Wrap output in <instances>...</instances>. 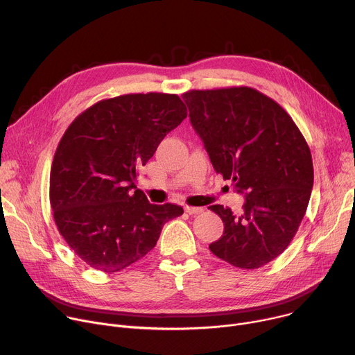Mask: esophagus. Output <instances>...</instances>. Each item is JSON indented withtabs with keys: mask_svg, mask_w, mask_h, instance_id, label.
<instances>
[{
	"mask_svg": "<svg viewBox=\"0 0 355 355\" xmlns=\"http://www.w3.org/2000/svg\"><path fill=\"white\" fill-rule=\"evenodd\" d=\"M204 211V208H198V207H185V212L189 215H198Z\"/></svg>",
	"mask_w": 355,
	"mask_h": 355,
	"instance_id": "obj_1",
	"label": "esophagus"
}]
</instances>
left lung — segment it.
<instances>
[{"mask_svg":"<svg viewBox=\"0 0 355 355\" xmlns=\"http://www.w3.org/2000/svg\"><path fill=\"white\" fill-rule=\"evenodd\" d=\"M182 99L214 170L245 194L241 215L209 207L223 222L209 249L232 266L261 268L288 246L306 214L310 148L286 110L252 87L189 90Z\"/></svg>","mask_w":355,"mask_h":355,"instance_id":"left-lung-1","label":"left lung"}]
</instances>
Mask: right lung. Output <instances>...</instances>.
Here are the masks:
<instances>
[{
  "mask_svg": "<svg viewBox=\"0 0 355 355\" xmlns=\"http://www.w3.org/2000/svg\"><path fill=\"white\" fill-rule=\"evenodd\" d=\"M187 117L177 94L136 93L101 101L63 135L51 168L49 198L58 231L93 269L113 273L146 256L174 204H150L137 168Z\"/></svg>",
  "mask_w": 355,
  "mask_h": 355,
  "instance_id": "1",
  "label": "right lung"
}]
</instances>
